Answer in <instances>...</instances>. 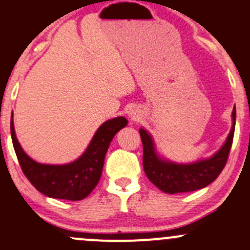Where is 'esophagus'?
<instances>
[{
    "label": "esophagus",
    "instance_id": "34e87169",
    "mask_svg": "<svg viewBox=\"0 0 250 250\" xmlns=\"http://www.w3.org/2000/svg\"><path fill=\"white\" fill-rule=\"evenodd\" d=\"M128 113V117L130 118V120H138L139 117H141V113H139V111L137 108H129V111L127 112Z\"/></svg>",
    "mask_w": 250,
    "mask_h": 250
}]
</instances>
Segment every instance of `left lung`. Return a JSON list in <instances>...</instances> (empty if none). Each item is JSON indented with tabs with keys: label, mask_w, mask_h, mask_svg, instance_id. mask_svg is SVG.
<instances>
[{
	"label": "left lung",
	"mask_w": 250,
	"mask_h": 250,
	"mask_svg": "<svg viewBox=\"0 0 250 250\" xmlns=\"http://www.w3.org/2000/svg\"><path fill=\"white\" fill-rule=\"evenodd\" d=\"M235 128V106L232 111V127L226 142L213 155L192 163H176L158 151L150 133L139 128L143 143V167L146 178L167 193L191 192L213 183L225 167L232 146Z\"/></svg>",
	"instance_id": "obj_1"
}]
</instances>
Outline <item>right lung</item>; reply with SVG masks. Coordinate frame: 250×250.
<instances>
[{"label":"right lung","mask_w":250,"mask_h":250,"mask_svg":"<svg viewBox=\"0 0 250 250\" xmlns=\"http://www.w3.org/2000/svg\"><path fill=\"white\" fill-rule=\"evenodd\" d=\"M127 123L123 116L107 120L97 128L80 157L66 164H42L32 159L23 150L16 136L13 112L11 114V137L23 172L39 192L51 199L79 201L87 197L96 188L111 141Z\"/></svg>","instance_id":"right-lung-1"}]
</instances>
